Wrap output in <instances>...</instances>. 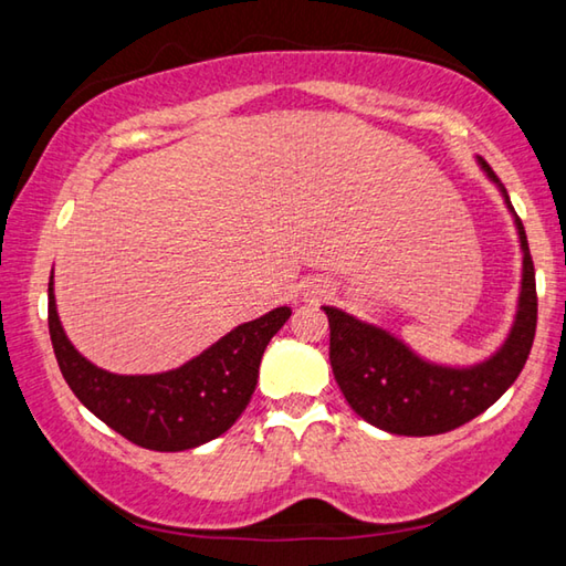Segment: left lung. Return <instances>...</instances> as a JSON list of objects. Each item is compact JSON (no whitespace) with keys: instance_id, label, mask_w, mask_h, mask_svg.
Segmentation results:
<instances>
[{"instance_id":"8db88e82","label":"left lung","mask_w":566,"mask_h":566,"mask_svg":"<svg viewBox=\"0 0 566 566\" xmlns=\"http://www.w3.org/2000/svg\"><path fill=\"white\" fill-rule=\"evenodd\" d=\"M482 169L500 185V177L486 161H482ZM502 195L514 212L504 187ZM514 222L524 252L520 310L504 347L482 364L469 369L429 364L389 332L354 319L334 306H324L329 317L334 379L361 419L391 434H444L482 415L514 385L530 357L536 332L534 262L520 217H514Z\"/></svg>"}]
</instances>
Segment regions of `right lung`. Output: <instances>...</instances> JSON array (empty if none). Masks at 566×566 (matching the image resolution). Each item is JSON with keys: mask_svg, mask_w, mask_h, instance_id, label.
I'll list each match as a JSON object with an SVG mask.
<instances>
[{"mask_svg": "<svg viewBox=\"0 0 566 566\" xmlns=\"http://www.w3.org/2000/svg\"><path fill=\"white\" fill-rule=\"evenodd\" d=\"M290 306L239 324L185 367L124 377L94 367L72 347L56 317L50 276V337L62 377L94 417L155 452H185L224 434L254 395L266 344L290 319Z\"/></svg>", "mask_w": 566, "mask_h": 566, "instance_id": "obj_1", "label": "right lung"}]
</instances>
